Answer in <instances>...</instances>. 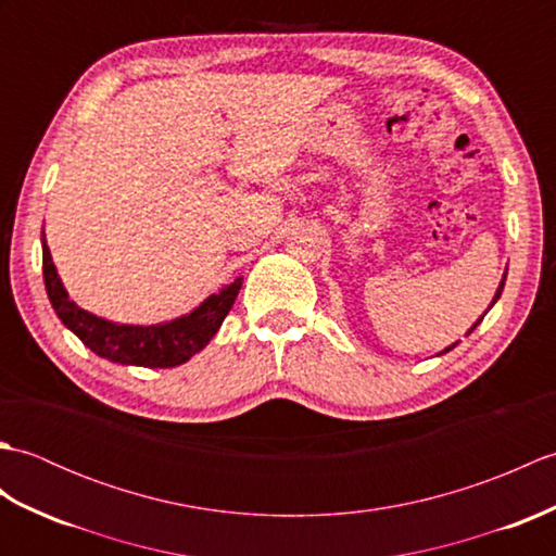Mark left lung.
Here are the masks:
<instances>
[{
  "label": "left lung",
  "instance_id": "1",
  "mask_svg": "<svg viewBox=\"0 0 556 556\" xmlns=\"http://www.w3.org/2000/svg\"><path fill=\"white\" fill-rule=\"evenodd\" d=\"M504 279H506V275H504ZM502 289H504V281H502V287H500V291H497V296H494V301H492V303H497V299H500V293H502ZM480 320H482V317H480ZM480 320H478V323H480ZM478 323H476L473 327H470V332H473V329L478 327ZM470 332H468V334H470ZM452 349H454V346H448L446 351H452Z\"/></svg>",
  "mask_w": 556,
  "mask_h": 556
}]
</instances>
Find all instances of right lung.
<instances>
[{
  "mask_svg": "<svg viewBox=\"0 0 556 556\" xmlns=\"http://www.w3.org/2000/svg\"><path fill=\"white\" fill-rule=\"evenodd\" d=\"M42 275L45 289L54 313L59 315L71 332L98 356L110 358L122 365H143V368H174L186 363L198 351L207 346V341L217 334L224 317L229 315L231 305L239 296L241 281L222 289L195 308L191 315H184L179 320L167 325H114L102 317L80 311L74 301H68V293L59 281L56 267L52 263L50 248L42 239Z\"/></svg>",
  "mask_w": 556,
  "mask_h": 556,
  "instance_id": "1",
  "label": "right lung"
}]
</instances>
